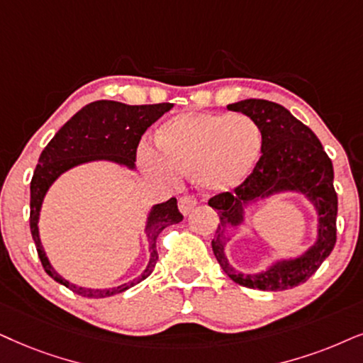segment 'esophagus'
<instances>
[{
    "label": "esophagus",
    "instance_id": "esophagus-1",
    "mask_svg": "<svg viewBox=\"0 0 363 363\" xmlns=\"http://www.w3.org/2000/svg\"><path fill=\"white\" fill-rule=\"evenodd\" d=\"M196 204H197V199H196L194 196H182V197H179V211H181V213L184 214V216L189 214L191 211L196 208Z\"/></svg>",
    "mask_w": 363,
    "mask_h": 363
}]
</instances>
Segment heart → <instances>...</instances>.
<instances>
[{
	"instance_id": "obj_1",
	"label": "heart",
	"mask_w": 363,
	"mask_h": 363,
	"mask_svg": "<svg viewBox=\"0 0 363 363\" xmlns=\"http://www.w3.org/2000/svg\"><path fill=\"white\" fill-rule=\"evenodd\" d=\"M159 150L142 147L144 172L164 182H176L192 172L197 186L209 192L231 191L255 171L263 132L245 113L184 112L169 118L157 132Z\"/></svg>"
}]
</instances>
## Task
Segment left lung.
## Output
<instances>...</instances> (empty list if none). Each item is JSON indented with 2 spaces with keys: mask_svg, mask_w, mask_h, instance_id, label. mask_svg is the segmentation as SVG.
I'll return each mask as SVG.
<instances>
[{
  "mask_svg": "<svg viewBox=\"0 0 363 363\" xmlns=\"http://www.w3.org/2000/svg\"><path fill=\"white\" fill-rule=\"evenodd\" d=\"M258 123L263 150L255 171L233 192L209 199L218 211L219 226L211 241L223 272L241 286L263 291H283L305 283L332 253L337 242L338 199L333 189V166L318 137L283 105L263 99H246L228 105ZM283 191L305 195L317 211V240L295 259L277 260L259 274H240L230 265L223 247L230 239L227 228L244 223L245 209L259 200Z\"/></svg>",
  "mask_w": 363,
  "mask_h": 363,
  "instance_id": "obj_1",
  "label": "left lung"
}]
</instances>
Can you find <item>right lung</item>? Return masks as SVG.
Wrapping results in <instances>:
<instances>
[{"label":"right lung","mask_w":363,"mask_h":363,"mask_svg":"<svg viewBox=\"0 0 363 363\" xmlns=\"http://www.w3.org/2000/svg\"><path fill=\"white\" fill-rule=\"evenodd\" d=\"M172 104L154 105H127L113 100H97L85 105L84 108L73 116L65 125L55 134L47 147L41 152L38 164L33 172L30 184V229L36 245L40 261L45 272L63 286L70 288L73 293L86 298H105L117 295L135 286L154 272L159 255L155 250L157 236L171 224L182 221V214L177 209V199L171 197L166 203L155 204L150 208L145 221V236L149 241V263L140 277L130 281L112 288H85L70 283L53 268L45 253V247L40 240V211L45 196L50 187L63 172L82 166V164L95 162V160H108L127 167L128 171L135 169V152L140 137L147 127L169 112Z\"/></svg>","instance_id":"obj_1"}]
</instances>
